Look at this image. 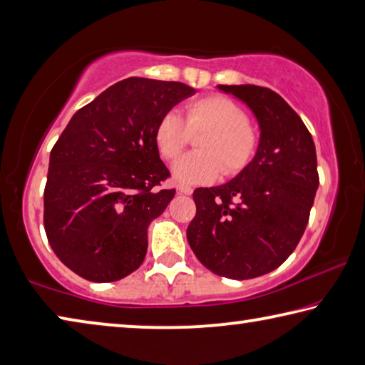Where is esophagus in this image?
<instances>
[{"mask_svg": "<svg viewBox=\"0 0 365 365\" xmlns=\"http://www.w3.org/2000/svg\"><path fill=\"white\" fill-rule=\"evenodd\" d=\"M177 191H178V193H182V195H191V193H193V188L188 187V185H178Z\"/></svg>", "mask_w": 365, "mask_h": 365, "instance_id": "obj_1", "label": "esophagus"}]
</instances>
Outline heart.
<instances>
[{
    "instance_id": "obj_1",
    "label": "heart",
    "mask_w": 365,
    "mask_h": 365,
    "mask_svg": "<svg viewBox=\"0 0 365 365\" xmlns=\"http://www.w3.org/2000/svg\"><path fill=\"white\" fill-rule=\"evenodd\" d=\"M201 135L196 141L200 151L177 159L172 175L188 185L211 183L222 170L225 175L242 172L255 156L257 133L248 122V114L227 96L211 95L187 104L185 119L170 109L160 115L154 127V145L160 158L175 159L190 143L191 135Z\"/></svg>"
}]
</instances>
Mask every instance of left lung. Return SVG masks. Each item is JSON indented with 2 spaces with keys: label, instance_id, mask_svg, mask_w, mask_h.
<instances>
[{
  "label": "left lung",
  "instance_id": "1",
  "mask_svg": "<svg viewBox=\"0 0 365 365\" xmlns=\"http://www.w3.org/2000/svg\"><path fill=\"white\" fill-rule=\"evenodd\" d=\"M256 115V156L232 178L195 190L196 215L187 228L191 250L214 274L256 279L287 261L306 230L319 187L316 146L283 98L257 85H217Z\"/></svg>",
  "mask_w": 365,
  "mask_h": 365
}]
</instances>
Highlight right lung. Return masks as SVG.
<instances>
[{
	"mask_svg": "<svg viewBox=\"0 0 365 365\" xmlns=\"http://www.w3.org/2000/svg\"><path fill=\"white\" fill-rule=\"evenodd\" d=\"M195 95L180 82L130 77L78 109L49 154L43 222L59 261L90 282L120 280L146 256L148 227L175 190L154 145L164 113Z\"/></svg>",
	"mask_w": 365,
	"mask_h": 365,
	"instance_id": "obj_1",
	"label": "right lung"
}]
</instances>
